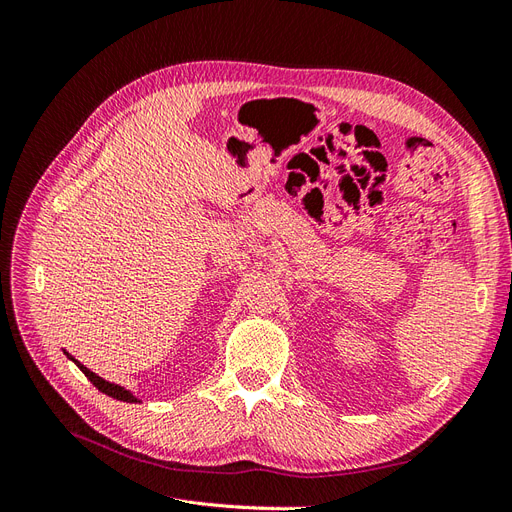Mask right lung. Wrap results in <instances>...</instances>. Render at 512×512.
<instances>
[{"mask_svg":"<svg viewBox=\"0 0 512 512\" xmlns=\"http://www.w3.org/2000/svg\"><path fill=\"white\" fill-rule=\"evenodd\" d=\"M66 354H68V352H66ZM68 359H72V361L76 363V367H79V369L83 371V374L89 378V382L94 384L96 389H98V391H102L104 395L113 397V399H119V401H128V404H136V401H138V399H136V397H134L130 391L123 389V386H119V384H113V382H106V380H102L100 376H96L94 371H89L85 365H81L79 361H76L74 356H70V354H68Z\"/></svg>","mask_w":512,"mask_h":512,"instance_id":"obj_1","label":"right lung"}]
</instances>
